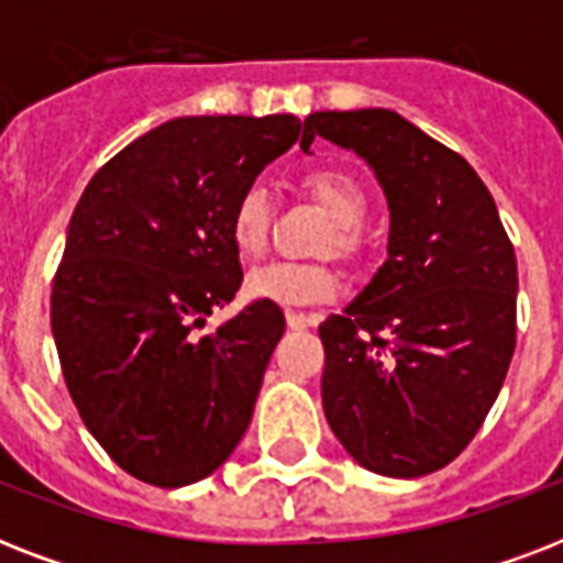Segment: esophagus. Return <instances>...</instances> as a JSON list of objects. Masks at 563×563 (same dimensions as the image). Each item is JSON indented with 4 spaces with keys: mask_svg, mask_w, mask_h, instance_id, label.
I'll list each match as a JSON object with an SVG mask.
<instances>
[{
    "mask_svg": "<svg viewBox=\"0 0 563 563\" xmlns=\"http://www.w3.org/2000/svg\"><path fill=\"white\" fill-rule=\"evenodd\" d=\"M286 324H289L291 330H307V327L318 324V318L307 316V312H295V309H289V312H286Z\"/></svg>",
    "mask_w": 563,
    "mask_h": 563,
    "instance_id": "obj_1",
    "label": "esophagus"
}]
</instances>
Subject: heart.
<instances>
[{
  "label": "heart",
  "mask_w": 563,
  "mask_h": 563,
  "mask_svg": "<svg viewBox=\"0 0 563 563\" xmlns=\"http://www.w3.org/2000/svg\"><path fill=\"white\" fill-rule=\"evenodd\" d=\"M303 189L316 198L335 221V230L327 236L324 251L353 256L360 251V224L368 212L365 189L353 175L342 169H312L303 175ZM230 242L239 254L254 260L268 245L272 230V201L260 184H251L239 192L230 210ZM245 289L251 298L280 307H303L316 300L333 298L339 289V277L324 263H268L247 274Z\"/></svg>",
  "instance_id": "obj_1"
}]
</instances>
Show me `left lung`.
Segmentation results:
<instances>
[{
  "label": "left lung",
  "instance_id": "8db88e82",
  "mask_svg": "<svg viewBox=\"0 0 563 563\" xmlns=\"http://www.w3.org/2000/svg\"><path fill=\"white\" fill-rule=\"evenodd\" d=\"M374 169L388 260L318 327L321 400L335 438L374 473L450 464L485 423L517 342V256L488 187L462 154L394 110H321L303 122Z\"/></svg>",
  "mask_w": 563,
  "mask_h": 563
}]
</instances>
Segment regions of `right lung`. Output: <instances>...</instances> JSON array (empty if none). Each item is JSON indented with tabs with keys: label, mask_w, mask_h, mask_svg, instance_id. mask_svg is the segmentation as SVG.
Returning a JSON list of instances; mask_svg holds the SVG:
<instances>
[{
	"label": "right lung",
	"mask_w": 563,
	"mask_h": 563,
	"mask_svg": "<svg viewBox=\"0 0 563 563\" xmlns=\"http://www.w3.org/2000/svg\"><path fill=\"white\" fill-rule=\"evenodd\" d=\"M298 134L291 113L172 119L104 163L75 207L52 335L84 427L140 482L192 485L245 435L286 318L254 300L201 327L242 286L233 201Z\"/></svg>",
	"instance_id": "obj_1"
}]
</instances>
